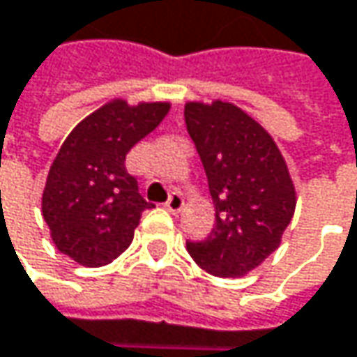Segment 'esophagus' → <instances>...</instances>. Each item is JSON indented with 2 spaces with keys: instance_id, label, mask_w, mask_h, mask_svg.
Listing matches in <instances>:
<instances>
[{
  "instance_id": "obj_1",
  "label": "esophagus",
  "mask_w": 357,
  "mask_h": 357,
  "mask_svg": "<svg viewBox=\"0 0 357 357\" xmlns=\"http://www.w3.org/2000/svg\"><path fill=\"white\" fill-rule=\"evenodd\" d=\"M167 211L172 212V214H178V212H181V208H183V198H181V194H178V192H174L172 196H169V200H167Z\"/></svg>"
}]
</instances>
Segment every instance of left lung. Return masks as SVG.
I'll list each match as a JSON object with an SVG mask.
<instances>
[{
	"mask_svg": "<svg viewBox=\"0 0 357 357\" xmlns=\"http://www.w3.org/2000/svg\"><path fill=\"white\" fill-rule=\"evenodd\" d=\"M183 116L216 212L211 235L188 251L212 275L243 278L280 247L294 216L290 169L272 135L239 106L188 102Z\"/></svg>",
	"mask_w": 357,
	"mask_h": 357,
	"instance_id": "1",
	"label": "left lung"
}]
</instances>
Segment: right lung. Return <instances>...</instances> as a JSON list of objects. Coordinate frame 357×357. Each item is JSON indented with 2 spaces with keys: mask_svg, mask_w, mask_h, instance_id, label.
Here are the masks:
<instances>
[{
  "mask_svg": "<svg viewBox=\"0 0 357 357\" xmlns=\"http://www.w3.org/2000/svg\"><path fill=\"white\" fill-rule=\"evenodd\" d=\"M172 102L128 104L114 98L85 116L50 163L43 216L54 247L85 268H100L128 249L151 208L126 167V153L153 132Z\"/></svg>",
  "mask_w": 357,
  "mask_h": 357,
  "instance_id": "right-lung-1",
  "label": "right lung"
}]
</instances>
